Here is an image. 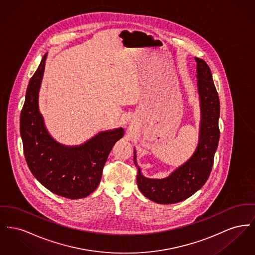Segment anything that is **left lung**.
Returning <instances> with one entry per match:
<instances>
[{
	"mask_svg": "<svg viewBox=\"0 0 255 255\" xmlns=\"http://www.w3.org/2000/svg\"><path fill=\"white\" fill-rule=\"evenodd\" d=\"M195 59L200 104V123L198 143L192 157L167 177L154 179L147 178L141 173V169L136 163V154L134 149V163L137 167V187L145 197L159 204L177 203L200 190L209 177L214 164V156L219 144V95L209 66L204 60Z\"/></svg>",
	"mask_w": 255,
	"mask_h": 255,
	"instance_id": "left-lung-1",
	"label": "left lung"
}]
</instances>
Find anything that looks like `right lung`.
Listing matches in <instances>:
<instances>
[{"label":"right lung","mask_w":255,"mask_h":255,"mask_svg":"<svg viewBox=\"0 0 255 255\" xmlns=\"http://www.w3.org/2000/svg\"><path fill=\"white\" fill-rule=\"evenodd\" d=\"M46 58L47 54L30 78L20 116L25 158L32 175L46 189L66 198H83L98 187L108 156L124 129L99 132L80 145L58 142L48 132L38 106Z\"/></svg>","instance_id":"add662e5"}]
</instances>
